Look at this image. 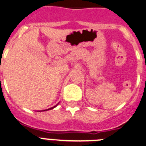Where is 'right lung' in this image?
I'll use <instances>...</instances> for the list:
<instances>
[{
    "label": "right lung",
    "mask_w": 146,
    "mask_h": 146,
    "mask_svg": "<svg viewBox=\"0 0 146 146\" xmlns=\"http://www.w3.org/2000/svg\"><path fill=\"white\" fill-rule=\"evenodd\" d=\"M58 104H59V103H58ZM58 104H57V105H58ZM57 105H56V106H54V107H52V108H48V109H46V110H44V111H48V110H52V109L54 108H55V107H56V106H57Z\"/></svg>",
    "instance_id": "right-lung-1"
}]
</instances>
